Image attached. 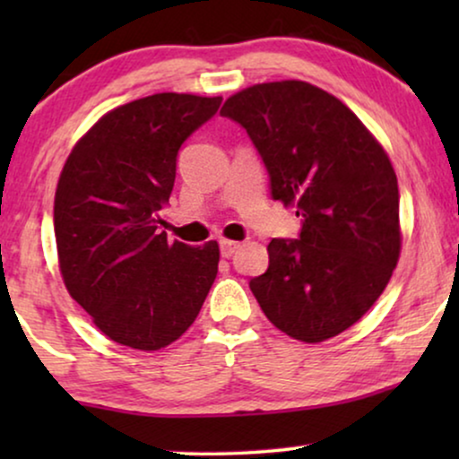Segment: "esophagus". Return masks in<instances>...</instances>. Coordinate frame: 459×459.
I'll return each mask as SVG.
<instances>
[{
  "label": "esophagus",
  "mask_w": 459,
  "mask_h": 459,
  "mask_svg": "<svg viewBox=\"0 0 459 459\" xmlns=\"http://www.w3.org/2000/svg\"><path fill=\"white\" fill-rule=\"evenodd\" d=\"M219 248H221V255L225 259H230V256H234V253L238 248H240V242L236 240H221L219 242Z\"/></svg>",
  "instance_id": "1"
}]
</instances>
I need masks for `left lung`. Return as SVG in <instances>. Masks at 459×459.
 <instances>
[{
  "instance_id": "obj_1",
  "label": "left lung",
  "mask_w": 459,
  "mask_h": 459,
  "mask_svg": "<svg viewBox=\"0 0 459 459\" xmlns=\"http://www.w3.org/2000/svg\"><path fill=\"white\" fill-rule=\"evenodd\" d=\"M269 173L272 198L297 206V240L273 238L250 290L275 328L322 342L366 316L401 253L397 175L341 100L305 81H273L225 100Z\"/></svg>"
}]
</instances>
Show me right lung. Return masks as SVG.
Listing matches in <instances>:
<instances>
[{
    "instance_id": "right-lung-1",
    "label": "right lung",
    "mask_w": 459,
    "mask_h": 459,
    "mask_svg": "<svg viewBox=\"0 0 459 459\" xmlns=\"http://www.w3.org/2000/svg\"><path fill=\"white\" fill-rule=\"evenodd\" d=\"M221 98L154 93L106 112L74 143L54 198L60 273L110 341L159 351L184 334L217 278L219 244L160 230L178 152Z\"/></svg>"
}]
</instances>
